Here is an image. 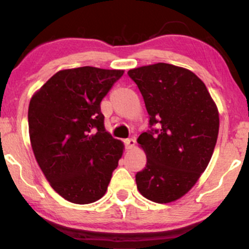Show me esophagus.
<instances>
[{"label":"esophagus","instance_id":"esophagus-1","mask_svg":"<svg viewBox=\"0 0 249 249\" xmlns=\"http://www.w3.org/2000/svg\"><path fill=\"white\" fill-rule=\"evenodd\" d=\"M124 144L127 150H131V148H133L134 145H136V141H134L133 138H127L124 141Z\"/></svg>","mask_w":249,"mask_h":249}]
</instances>
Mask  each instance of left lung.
<instances>
[{
    "mask_svg": "<svg viewBox=\"0 0 249 249\" xmlns=\"http://www.w3.org/2000/svg\"><path fill=\"white\" fill-rule=\"evenodd\" d=\"M144 98L150 130L138 144L146 166L136 174L142 196L166 204L181 198L206 170L219 133V113L204 82L167 63L128 70Z\"/></svg>",
    "mask_w": 249,
    "mask_h": 249,
    "instance_id": "8db88e82",
    "label": "left lung"
}]
</instances>
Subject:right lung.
<instances>
[{
    "instance_id": "add662e5",
    "label": "right lung",
    "mask_w": 249,
    "mask_h": 249,
    "mask_svg": "<svg viewBox=\"0 0 249 249\" xmlns=\"http://www.w3.org/2000/svg\"><path fill=\"white\" fill-rule=\"evenodd\" d=\"M123 73L93 67L58 71L30 101L36 160L51 187L73 204L101 199L118 166L124 146L105 131L101 102Z\"/></svg>"
}]
</instances>
